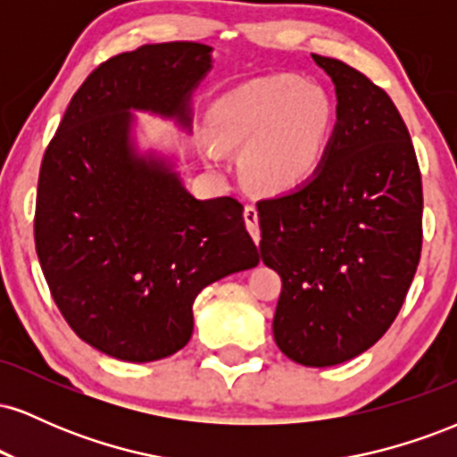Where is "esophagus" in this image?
I'll return each instance as SVG.
<instances>
[{
  "instance_id": "1",
  "label": "esophagus",
  "mask_w": 457,
  "mask_h": 457,
  "mask_svg": "<svg viewBox=\"0 0 457 457\" xmlns=\"http://www.w3.org/2000/svg\"><path fill=\"white\" fill-rule=\"evenodd\" d=\"M245 223H246V229H249V234L253 236L255 245L260 243V225H258V208L253 206V204H246L245 206Z\"/></svg>"
}]
</instances>
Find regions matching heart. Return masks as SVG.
<instances>
[{
    "label": "heart",
    "instance_id": "b5f03b06",
    "mask_svg": "<svg viewBox=\"0 0 457 457\" xmlns=\"http://www.w3.org/2000/svg\"><path fill=\"white\" fill-rule=\"evenodd\" d=\"M335 122L328 94L312 81L277 75L245 83L214 104L212 139L245 150V171L264 191L305 182L322 159ZM212 165L219 156L211 152Z\"/></svg>",
    "mask_w": 457,
    "mask_h": 457
}]
</instances>
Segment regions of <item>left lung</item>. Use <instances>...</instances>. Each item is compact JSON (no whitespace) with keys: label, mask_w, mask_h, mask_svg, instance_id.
<instances>
[{"label":"left lung","mask_w":457,"mask_h":457,"mask_svg":"<svg viewBox=\"0 0 457 457\" xmlns=\"http://www.w3.org/2000/svg\"><path fill=\"white\" fill-rule=\"evenodd\" d=\"M333 79L337 124L305 185L258 202L260 253L281 275L272 335L287 359L330 367L389 330L421 258V171L400 112L356 68Z\"/></svg>","instance_id":"obj_1"}]
</instances>
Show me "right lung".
Segmentation results:
<instances>
[{"mask_svg":"<svg viewBox=\"0 0 457 457\" xmlns=\"http://www.w3.org/2000/svg\"><path fill=\"white\" fill-rule=\"evenodd\" d=\"M211 51L161 43L109 57L43 156L34 238L45 279L68 327L113 359L148 363L185 348L199 292L260 262L238 199H195L129 137L130 109L191 124Z\"/></svg>","mask_w":457,"mask_h":457,"instance_id":"add662e5","label":"right lung"}]
</instances>
